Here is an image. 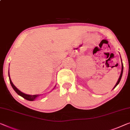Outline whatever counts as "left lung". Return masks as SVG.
<instances>
[{
    "instance_id": "left-lung-1",
    "label": "left lung",
    "mask_w": 130,
    "mask_h": 130,
    "mask_svg": "<svg viewBox=\"0 0 130 130\" xmlns=\"http://www.w3.org/2000/svg\"><path fill=\"white\" fill-rule=\"evenodd\" d=\"M123 62H122V60H121V74H120V75L119 80H118L117 83H116V85L115 86V87H114V88L113 89H115L116 87L118 85H119L120 82V80H121V79L122 75H123Z\"/></svg>"
}]
</instances>
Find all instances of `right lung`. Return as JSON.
<instances>
[{"label": "right lung", "instance_id": "right-lung-1", "mask_svg": "<svg viewBox=\"0 0 130 130\" xmlns=\"http://www.w3.org/2000/svg\"><path fill=\"white\" fill-rule=\"evenodd\" d=\"M9 80H10V84L11 85V86H12V88L15 91V92L17 93V94H19V96L23 97V98L25 99L29 100V101H33L37 98H38V96L40 95L39 94H34V95H29V94H25L24 93H23L21 92L20 90H19L18 89H17L16 87H15L14 85H13V82H11V79L10 77V75H9ZM41 95V94H40Z\"/></svg>", "mask_w": 130, "mask_h": 130}]
</instances>
